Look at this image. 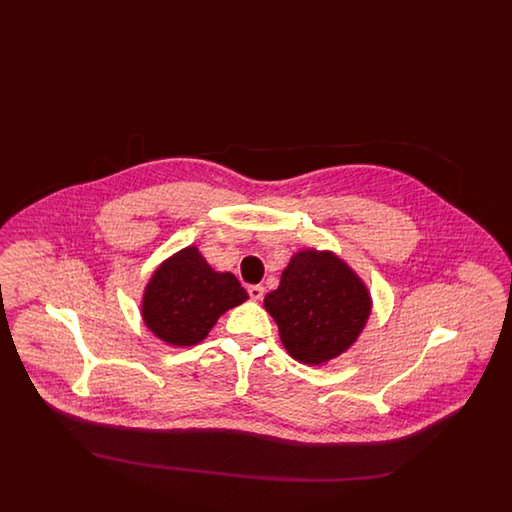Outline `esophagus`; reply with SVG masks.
Listing matches in <instances>:
<instances>
[{"label": "esophagus", "mask_w": 512, "mask_h": 512, "mask_svg": "<svg viewBox=\"0 0 512 512\" xmlns=\"http://www.w3.org/2000/svg\"><path fill=\"white\" fill-rule=\"evenodd\" d=\"M247 293H249L251 299L259 301V299H263V295H265V288H263L261 284H255V286H249V288H247Z\"/></svg>", "instance_id": "obj_1"}]
</instances>
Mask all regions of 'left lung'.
I'll return each mask as SVG.
<instances>
[{
	"instance_id": "left-lung-1",
	"label": "left lung",
	"mask_w": 512,
	"mask_h": 512,
	"mask_svg": "<svg viewBox=\"0 0 512 512\" xmlns=\"http://www.w3.org/2000/svg\"><path fill=\"white\" fill-rule=\"evenodd\" d=\"M363 280L332 251H297L280 286L265 295L280 340L295 361L322 365L345 353L370 317Z\"/></svg>"
}]
</instances>
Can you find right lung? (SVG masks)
Instances as JSON below:
<instances>
[{
	"mask_svg": "<svg viewBox=\"0 0 512 512\" xmlns=\"http://www.w3.org/2000/svg\"><path fill=\"white\" fill-rule=\"evenodd\" d=\"M249 295L232 272L209 267L195 245L174 253L147 282L142 317L159 340L184 347L205 340L220 315Z\"/></svg>",
	"mask_w": 512,
	"mask_h": 512,
	"instance_id": "1",
	"label": "right lung"
}]
</instances>
